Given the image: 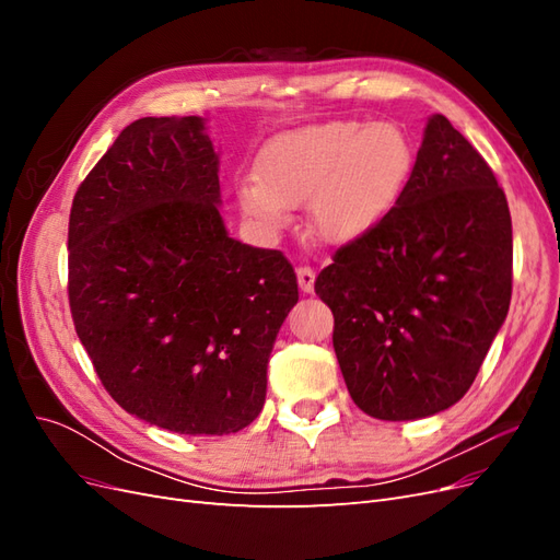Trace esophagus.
Returning a JSON list of instances; mask_svg holds the SVG:
<instances>
[{
    "label": "esophagus",
    "mask_w": 560,
    "mask_h": 560,
    "mask_svg": "<svg viewBox=\"0 0 560 560\" xmlns=\"http://www.w3.org/2000/svg\"><path fill=\"white\" fill-rule=\"evenodd\" d=\"M296 280L303 294H311L313 287H315V270L311 266H299L296 268Z\"/></svg>",
    "instance_id": "34e87169"
}]
</instances>
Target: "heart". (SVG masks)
Here are the masks:
<instances>
[{
    "instance_id": "b5f03b06",
    "label": "heart",
    "mask_w": 560,
    "mask_h": 560,
    "mask_svg": "<svg viewBox=\"0 0 560 560\" xmlns=\"http://www.w3.org/2000/svg\"><path fill=\"white\" fill-rule=\"evenodd\" d=\"M413 167V144L393 121H327L282 132L261 151L259 179L238 189L241 210L280 231L292 206L308 201L319 241L346 245L364 238L397 206Z\"/></svg>"
}]
</instances>
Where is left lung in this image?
Returning <instances> with one entry per match:
<instances>
[{"label": "left lung", "mask_w": 560, "mask_h": 560, "mask_svg": "<svg viewBox=\"0 0 560 560\" xmlns=\"http://www.w3.org/2000/svg\"><path fill=\"white\" fill-rule=\"evenodd\" d=\"M512 257L493 171L434 114L397 206L315 280L352 401L378 420L460 401L510 311Z\"/></svg>", "instance_id": "obj_1"}]
</instances>
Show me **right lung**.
Instances as JSON below:
<instances>
[{"mask_svg":"<svg viewBox=\"0 0 560 560\" xmlns=\"http://www.w3.org/2000/svg\"><path fill=\"white\" fill-rule=\"evenodd\" d=\"M200 116L126 126L70 212V311L112 399L179 434H231L266 401V366L299 301L278 249L229 238Z\"/></svg>","mask_w":560,"mask_h":560,"instance_id":"right-lung-1","label":"right lung"}]
</instances>
